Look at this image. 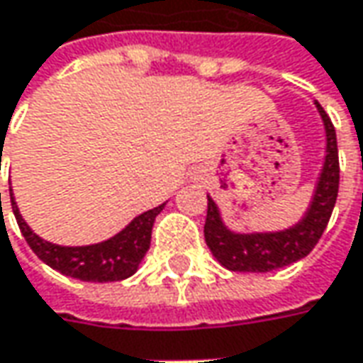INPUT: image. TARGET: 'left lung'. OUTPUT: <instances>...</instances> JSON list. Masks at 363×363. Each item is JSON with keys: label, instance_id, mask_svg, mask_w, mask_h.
<instances>
[{"label": "left lung", "instance_id": "8db88e82", "mask_svg": "<svg viewBox=\"0 0 363 363\" xmlns=\"http://www.w3.org/2000/svg\"><path fill=\"white\" fill-rule=\"evenodd\" d=\"M313 104L318 108L325 130V157L319 170L318 182L313 186V196L307 205L303 217L295 225L281 231H233L225 225L219 205L213 201L211 194H206L208 206H206L205 241L213 257L229 271L267 273L273 269L291 265L309 255L311 249L318 245L319 237L325 231L340 189V160H337L335 128L318 100Z\"/></svg>", "mask_w": 363, "mask_h": 363}]
</instances>
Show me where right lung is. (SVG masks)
<instances>
[{"instance_id":"1","label":"right lung","mask_w":363,"mask_h":363,"mask_svg":"<svg viewBox=\"0 0 363 363\" xmlns=\"http://www.w3.org/2000/svg\"><path fill=\"white\" fill-rule=\"evenodd\" d=\"M9 199H11V208H13L19 229H21V235L26 237L33 253L40 257L45 265H50L52 269H56L68 277H74V279L94 283L122 281L138 271L144 255L150 247L155 219L167 205V203H162V205L134 217L122 231L106 241L80 245V247H66V245L50 243L40 235H35L30 229V225L23 220V217L19 215L18 203H16L11 189H9Z\"/></svg>"}]
</instances>
